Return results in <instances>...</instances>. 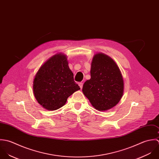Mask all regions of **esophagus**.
Returning a JSON list of instances; mask_svg holds the SVG:
<instances>
[{
  "mask_svg": "<svg viewBox=\"0 0 159 159\" xmlns=\"http://www.w3.org/2000/svg\"><path fill=\"white\" fill-rule=\"evenodd\" d=\"M79 85L80 89H82V87H83V83L82 82H79Z\"/></svg>",
  "mask_w": 159,
  "mask_h": 159,
  "instance_id": "obj_1",
  "label": "esophagus"
}]
</instances>
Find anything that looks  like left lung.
Masks as SVG:
<instances>
[{
	"label": "left lung",
	"instance_id": "1",
	"mask_svg": "<svg viewBox=\"0 0 159 159\" xmlns=\"http://www.w3.org/2000/svg\"><path fill=\"white\" fill-rule=\"evenodd\" d=\"M90 75L82 92L92 106L101 111L115 106L124 92L123 78L116 63L104 54H96L92 62Z\"/></svg>",
	"mask_w": 159,
	"mask_h": 159
}]
</instances>
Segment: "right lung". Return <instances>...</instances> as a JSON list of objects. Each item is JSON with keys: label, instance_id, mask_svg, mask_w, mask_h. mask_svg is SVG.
<instances>
[{"label": "right lung", "instance_id": "1", "mask_svg": "<svg viewBox=\"0 0 159 159\" xmlns=\"http://www.w3.org/2000/svg\"><path fill=\"white\" fill-rule=\"evenodd\" d=\"M80 89L66 56L61 54L54 55L43 64L34 80L33 91L37 101L50 111L63 106L67 98Z\"/></svg>", "mask_w": 159, "mask_h": 159}]
</instances>
